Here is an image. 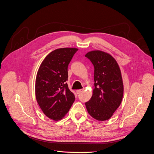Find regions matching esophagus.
Instances as JSON below:
<instances>
[{
  "label": "esophagus",
  "instance_id": "obj_1",
  "mask_svg": "<svg viewBox=\"0 0 154 154\" xmlns=\"http://www.w3.org/2000/svg\"><path fill=\"white\" fill-rule=\"evenodd\" d=\"M83 89L82 90H78L76 91V93L77 94H80V93H82V92H83Z\"/></svg>",
  "mask_w": 154,
  "mask_h": 154
}]
</instances>
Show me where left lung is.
Masks as SVG:
<instances>
[{"instance_id": "8db88e82", "label": "left lung", "mask_w": 154, "mask_h": 154, "mask_svg": "<svg viewBox=\"0 0 154 154\" xmlns=\"http://www.w3.org/2000/svg\"><path fill=\"white\" fill-rule=\"evenodd\" d=\"M85 57L94 67V88L91 98L85 103L87 111L97 121L108 120L121 105L123 97L120 68L110 54L101 51L88 52Z\"/></svg>"}]
</instances>
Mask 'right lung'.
<instances>
[{
	"label": "right lung",
	"mask_w": 154,
	"mask_h": 154,
	"mask_svg": "<svg viewBox=\"0 0 154 154\" xmlns=\"http://www.w3.org/2000/svg\"><path fill=\"white\" fill-rule=\"evenodd\" d=\"M77 48L57 49L49 54L41 63L35 81V96L41 110L54 120L61 119L75 100L68 88V67Z\"/></svg>",
	"instance_id": "add662e5"
}]
</instances>
